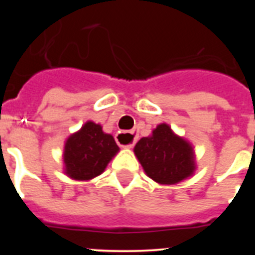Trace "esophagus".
Returning <instances> with one entry per match:
<instances>
[{
	"label": "esophagus",
	"instance_id": "34e87169",
	"mask_svg": "<svg viewBox=\"0 0 255 255\" xmlns=\"http://www.w3.org/2000/svg\"><path fill=\"white\" fill-rule=\"evenodd\" d=\"M136 138H138V135H136V131H135V130H132V131H120L116 135L117 143L120 144L121 147L125 148H132V145H134L135 141H136ZM124 141H129V143L126 146H124L122 144Z\"/></svg>",
	"mask_w": 255,
	"mask_h": 255
}]
</instances>
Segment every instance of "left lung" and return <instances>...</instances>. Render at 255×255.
<instances>
[{
    "label": "left lung",
    "instance_id": "1",
    "mask_svg": "<svg viewBox=\"0 0 255 255\" xmlns=\"http://www.w3.org/2000/svg\"><path fill=\"white\" fill-rule=\"evenodd\" d=\"M134 153L147 176L161 185H175L197 170L194 147L164 123L157 125L149 136L141 138Z\"/></svg>",
    "mask_w": 255,
    "mask_h": 255
}]
</instances>
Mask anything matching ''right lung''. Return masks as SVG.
<instances>
[{
  "mask_svg": "<svg viewBox=\"0 0 255 255\" xmlns=\"http://www.w3.org/2000/svg\"><path fill=\"white\" fill-rule=\"evenodd\" d=\"M119 150L111 134L103 131L100 124L87 121L65 141V175L78 181H89L100 176Z\"/></svg>",
  "mask_w": 255,
  "mask_h": 255,
  "instance_id": "add662e5",
  "label": "right lung"
}]
</instances>
